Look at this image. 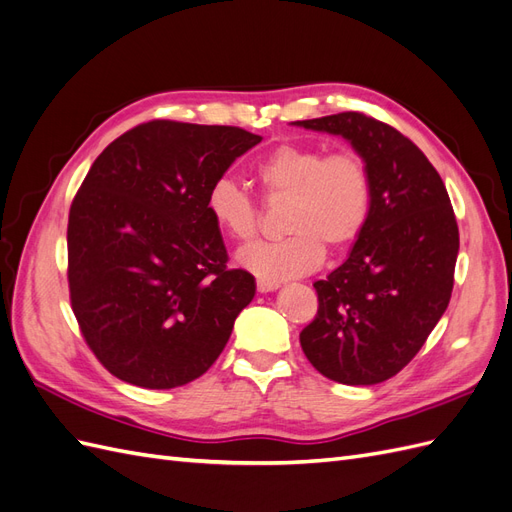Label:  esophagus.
Instances as JSON below:
<instances>
[{
  "label": "esophagus",
  "instance_id": "esophagus-1",
  "mask_svg": "<svg viewBox=\"0 0 512 512\" xmlns=\"http://www.w3.org/2000/svg\"><path fill=\"white\" fill-rule=\"evenodd\" d=\"M256 288H258V292H273V290L280 288V284L267 282V280H256Z\"/></svg>",
  "mask_w": 512,
  "mask_h": 512
}]
</instances>
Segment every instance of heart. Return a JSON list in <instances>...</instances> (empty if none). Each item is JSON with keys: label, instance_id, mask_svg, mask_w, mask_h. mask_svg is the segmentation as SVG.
<instances>
[{"label": "heart", "instance_id": "1", "mask_svg": "<svg viewBox=\"0 0 512 512\" xmlns=\"http://www.w3.org/2000/svg\"><path fill=\"white\" fill-rule=\"evenodd\" d=\"M269 200H288L284 228L290 237L247 245L239 265L267 282L314 271L324 245L339 252L359 239L374 211V177L354 151L329 153L318 145L284 143L256 166ZM205 207L213 224L235 241H252L260 226L256 200L232 179L211 183Z\"/></svg>", "mask_w": 512, "mask_h": 512}]
</instances>
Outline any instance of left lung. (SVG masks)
I'll return each mask as SVG.
<instances>
[{
  "mask_svg": "<svg viewBox=\"0 0 512 512\" xmlns=\"http://www.w3.org/2000/svg\"><path fill=\"white\" fill-rule=\"evenodd\" d=\"M342 136L374 177V211L344 265L314 284L318 314L301 348L329 380L369 386L404 369L451 301L459 228L438 170L386 123L363 113L292 121Z\"/></svg>",
  "mask_w": 512,
  "mask_h": 512,
  "instance_id": "8db88e82",
  "label": "left lung"
}]
</instances>
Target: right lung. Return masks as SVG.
<instances>
[{
	"label": "right lung",
	"instance_id": "obj_1",
	"mask_svg": "<svg viewBox=\"0 0 512 512\" xmlns=\"http://www.w3.org/2000/svg\"><path fill=\"white\" fill-rule=\"evenodd\" d=\"M262 136L156 119L91 164L68 218L72 312L96 359L123 382L175 389L215 363L254 277L228 269L205 200Z\"/></svg>",
	"mask_w": 512,
	"mask_h": 512
}]
</instances>
